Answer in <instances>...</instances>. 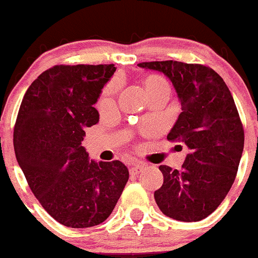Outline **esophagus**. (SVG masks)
<instances>
[{"label":"esophagus","instance_id":"esophagus-1","mask_svg":"<svg viewBox=\"0 0 258 258\" xmlns=\"http://www.w3.org/2000/svg\"><path fill=\"white\" fill-rule=\"evenodd\" d=\"M144 168L145 165L142 164V163H133L132 167H130V173H132V174H138V173L143 172Z\"/></svg>","mask_w":258,"mask_h":258}]
</instances>
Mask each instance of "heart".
<instances>
[{
    "label": "heart",
    "instance_id": "1",
    "mask_svg": "<svg viewBox=\"0 0 258 258\" xmlns=\"http://www.w3.org/2000/svg\"><path fill=\"white\" fill-rule=\"evenodd\" d=\"M144 84H145V89H147L148 96L152 95V94H154L155 91L160 90V89L168 88L167 81H165L164 79L160 78V76H157V75L148 76V78L145 79ZM115 90H116V84H111V85H109L108 88H106L105 93H104L103 98H101L100 105H106V104L110 103L111 96H113L114 91Z\"/></svg>",
    "mask_w": 258,
    "mask_h": 258
}]
</instances>
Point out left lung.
I'll return each mask as SVG.
<instances>
[{
	"label": "left lung",
	"instance_id": "left-lung-1",
	"mask_svg": "<svg viewBox=\"0 0 258 258\" xmlns=\"http://www.w3.org/2000/svg\"><path fill=\"white\" fill-rule=\"evenodd\" d=\"M139 68L163 73L174 86L182 113L168 134L190 149L182 169L160 165L163 185L158 207L180 222L202 221L215 212L238 170L244 132L233 96L213 69L180 61H152Z\"/></svg>",
	"mask_w": 258,
	"mask_h": 258
}]
</instances>
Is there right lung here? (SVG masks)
I'll use <instances>...</instances> for the list:
<instances>
[{"instance_id":"1","label":"right lung","mask_w":258,"mask_h":258,"mask_svg":"<svg viewBox=\"0 0 258 258\" xmlns=\"http://www.w3.org/2000/svg\"><path fill=\"white\" fill-rule=\"evenodd\" d=\"M115 70L113 63L53 66L30 85L17 114L15 154L29 187L71 228L105 221L129 179L120 160L96 163L81 145L84 129L99 121L94 104Z\"/></svg>"}]
</instances>
